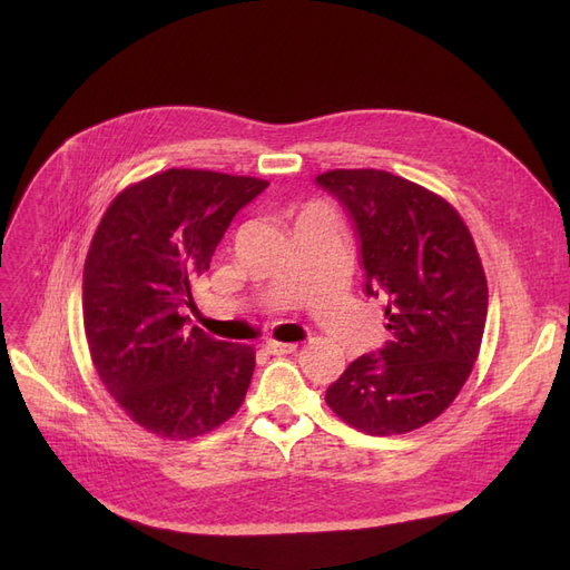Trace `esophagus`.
<instances>
[{"label":"esophagus","instance_id":"esophagus-1","mask_svg":"<svg viewBox=\"0 0 570 570\" xmlns=\"http://www.w3.org/2000/svg\"><path fill=\"white\" fill-rule=\"evenodd\" d=\"M297 350V344L292 342H278V340H268L266 342V352L273 356H283V354H292Z\"/></svg>","mask_w":570,"mask_h":570}]
</instances>
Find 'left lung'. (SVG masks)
<instances>
[{
    "instance_id": "1",
    "label": "left lung",
    "mask_w": 570,
    "mask_h": 570,
    "mask_svg": "<svg viewBox=\"0 0 570 570\" xmlns=\"http://www.w3.org/2000/svg\"><path fill=\"white\" fill-rule=\"evenodd\" d=\"M350 212L366 295L383 297L390 340L327 387L325 404L366 435H404L435 421L475 366L488 278L473 235L444 197L375 168L316 176Z\"/></svg>"
}]
</instances>
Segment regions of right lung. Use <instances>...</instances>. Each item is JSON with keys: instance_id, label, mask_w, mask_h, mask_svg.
<instances>
[{"instance_id": "obj_1", "label": "right lung", "mask_w": 570, "mask_h": 570, "mask_svg": "<svg viewBox=\"0 0 570 570\" xmlns=\"http://www.w3.org/2000/svg\"><path fill=\"white\" fill-rule=\"evenodd\" d=\"M266 180L168 168L120 189L82 268V323L92 366L147 433L193 440L243 406L254 350L187 327L180 306L235 214Z\"/></svg>"}]
</instances>
